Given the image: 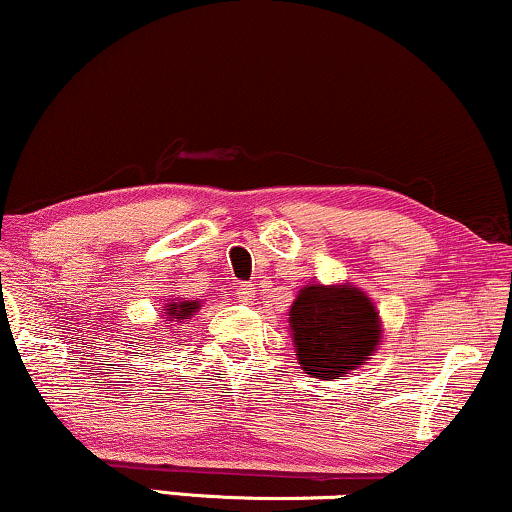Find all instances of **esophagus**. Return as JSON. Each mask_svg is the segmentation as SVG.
Returning <instances> with one entry per match:
<instances>
[{
	"label": "esophagus",
	"instance_id": "34e87169",
	"mask_svg": "<svg viewBox=\"0 0 512 512\" xmlns=\"http://www.w3.org/2000/svg\"><path fill=\"white\" fill-rule=\"evenodd\" d=\"M236 297H238V302H243V304H250L252 300H255V288H252V283H238Z\"/></svg>",
	"mask_w": 512,
	"mask_h": 512
}]
</instances>
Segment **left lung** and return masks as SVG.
Listing matches in <instances>:
<instances>
[{"label": "left lung", "mask_w": 512, "mask_h": 512, "mask_svg": "<svg viewBox=\"0 0 512 512\" xmlns=\"http://www.w3.org/2000/svg\"><path fill=\"white\" fill-rule=\"evenodd\" d=\"M288 323L297 361L304 373L321 380L357 371L383 340L378 309L354 286H304L290 307Z\"/></svg>", "instance_id": "1"}]
</instances>
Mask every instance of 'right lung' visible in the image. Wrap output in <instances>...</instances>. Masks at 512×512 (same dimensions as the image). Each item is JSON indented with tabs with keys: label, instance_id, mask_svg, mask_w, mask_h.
I'll use <instances>...</instances> for the list:
<instances>
[{
	"label": "right lung",
	"instance_id": "add662e5",
	"mask_svg": "<svg viewBox=\"0 0 512 512\" xmlns=\"http://www.w3.org/2000/svg\"><path fill=\"white\" fill-rule=\"evenodd\" d=\"M200 309V302L198 300H181V302H167L163 314L167 321H184V319H191L193 314H196Z\"/></svg>",
	"mask_w": 512,
	"mask_h": 512
}]
</instances>
